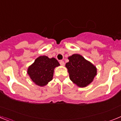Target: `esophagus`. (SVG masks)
<instances>
[{"label":"esophagus","mask_w":121,"mask_h":121,"mask_svg":"<svg viewBox=\"0 0 121 121\" xmlns=\"http://www.w3.org/2000/svg\"><path fill=\"white\" fill-rule=\"evenodd\" d=\"M59 63H60V65H61L62 66H64V65H65V62H64L63 61V60H60Z\"/></svg>","instance_id":"esophagus-1"}]
</instances>
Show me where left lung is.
<instances>
[{
  "label": "left lung",
  "mask_w": 121,
  "mask_h": 121,
  "mask_svg": "<svg viewBox=\"0 0 121 121\" xmlns=\"http://www.w3.org/2000/svg\"><path fill=\"white\" fill-rule=\"evenodd\" d=\"M69 62L65 64L70 79L79 87H85L92 82L97 74V69L90 62L78 54L68 57Z\"/></svg>",
  "instance_id": "left-lung-1"
}]
</instances>
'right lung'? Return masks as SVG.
Listing matches in <instances>:
<instances>
[{
  "mask_svg": "<svg viewBox=\"0 0 121 121\" xmlns=\"http://www.w3.org/2000/svg\"><path fill=\"white\" fill-rule=\"evenodd\" d=\"M59 65V63L54 57L50 59L42 56L28 67V74L36 85L43 86L53 79L54 68Z\"/></svg>",
  "mask_w": 121,
  "mask_h": 121,
  "instance_id": "obj_1",
  "label": "right lung"
}]
</instances>
